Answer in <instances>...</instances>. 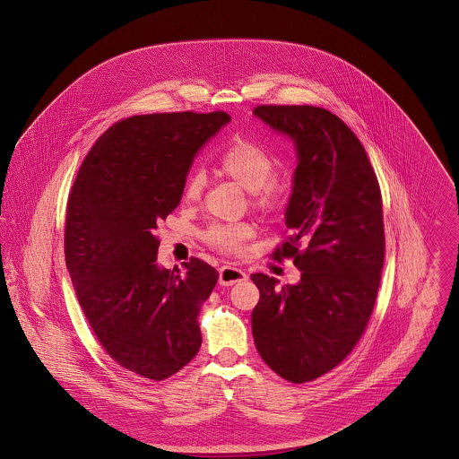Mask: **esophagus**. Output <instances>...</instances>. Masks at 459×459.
<instances>
[{
  "label": "esophagus",
  "mask_w": 459,
  "mask_h": 459,
  "mask_svg": "<svg viewBox=\"0 0 459 459\" xmlns=\"http://www.w3.org/2000/svg\"><path fill=\"white\" fill-rule=\"evenodd\" d=\"M247 281V273L233 264H224L219 268V282L222 286H233L237 282H244Z\"/></svg>",
  "instance_id": "34e87169"
}]
</instances>
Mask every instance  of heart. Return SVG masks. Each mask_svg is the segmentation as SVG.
<instances>
[{
	"label": "heart",
	"mask_w": 459,
	"mask_h": 459,
	"mask_svg": "<svg viewBox=\"0 0 459 459\" xmlns=\"http://www.w3.org/2000/svg\"><path fill=\"white\" fill-rule=\"evenodd\" d=\"M277 168V160L260 143L235 135L224 146L217 159V169L242 186L251 193V201L256 210L263 213L277 212L290 195V182L273 173ZM204 187L203 171H193L184 186V197L187 201H197ZM255 235V228L247 222L235 224H212L204 231V240L213 249L237 255L244 249L246 242Z\"/></svg>",
	"instance_id": "1"
}]
</instances>
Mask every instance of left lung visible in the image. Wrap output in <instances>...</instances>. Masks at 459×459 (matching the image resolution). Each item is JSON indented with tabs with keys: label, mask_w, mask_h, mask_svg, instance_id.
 Returning <instances> with one entry per match:
<instances>
[{
	"label": "left lung",
	"mask_w": 459,
	"mask_h": 459,
	"mask_svg": "<svg viewBox=\"0 0 459 459\" xmlns=\"http://www.w3.org/2000/svg\"><path fill=\"white\" fill-rule=\"evenodd\" d=\"M255 115L295 141L299 164L286 208L290 237L272 258H291L295 286L253 273L258 353L281 378L306 384L341 364L362 337L380 288L382 193L359 137L315 106H258Z\"/></svg>",
	"instance_id": "obj_1"
}]
</instances>
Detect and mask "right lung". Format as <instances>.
<instances>
[{
	"label": "right lung",
	"mask_w": 459,
	"mask_h": 459,
	"mask_svg": "<svg viewBox=\"0 0 459 459\" xmlns=\"http://www.w3.org/2000/svg\"><path fill=\"white\" fill-rule=\"evenodd\" d=\"M224 111L155 113L117 122L84 157L66 203L65 262L79 306L108 355L166 380L199 351L197 315L219 273L197 258L159 268L155 237L184 195L197 150Z\"/></svg>",
	"instance_id": "1"
}]
</instances>
